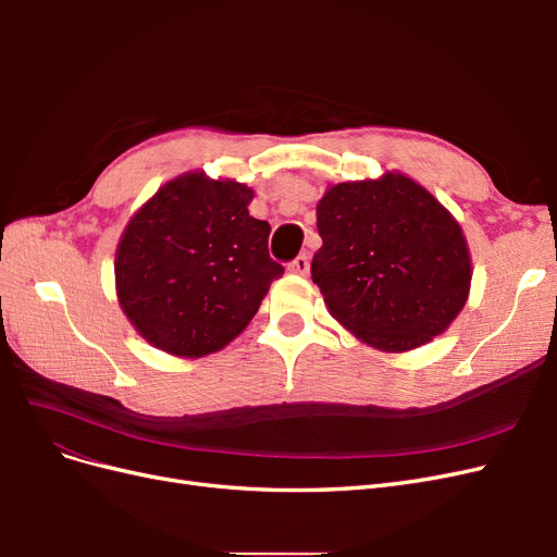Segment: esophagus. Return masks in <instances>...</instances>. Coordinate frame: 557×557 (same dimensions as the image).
I'll use <instances>...</instances> for the list:
<instances>
[{
    "label": "esophagus",
    "instance_id": "esophagus-1",
    "mask_svg": "<svg viewBox=\"0 0 557 557\" xmlns=\"http://www.w3.org/2000/svg\"><path fill=\"white\" fill-rule=\"evenodd\" d=\"M288 272L299 274V276H307V274H309V256H307V252H301V256H297V258L288 264Z\"/></svg>",
    "mask_w": 557,
    "mask_h": 557
}]
</instances>
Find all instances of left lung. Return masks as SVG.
Masks as SVG:
<instances>
[{
	"label": "left lung",
	"instance_id": "1",
	"mask_svg": "<svg viewBox=\"0 0 557 557\" xmlns=\"http://www.w3.org/2000/svg\"><path fill=\"white\" fill-rule=\"evenodd\" d=\"M311 278L339 323L379 350H411L465 307L471 260L458 221L404 174L336 183L315 207Z\"/></svg>",
	"mask_w": 557,
	"mask_h": 557
}]
</instances>
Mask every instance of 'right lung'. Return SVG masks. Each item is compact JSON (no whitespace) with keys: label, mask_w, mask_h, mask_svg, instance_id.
<instances>
[{"label":"right lung","mask_w":557,"mask_h":557,"mask_svg":"<svg viewBox=\"0 0 557 557\" xmlns=\"http://www.w3.org/2000/svg\"><path fill=\"white\" fill-rule=\"evenodd\" d=\"M252 190L183 174L132 215L115 250L117 301L148 344L181 358L221 350L258 313L283 267Z\"/></svg>","instance_id":"right-lung-1"}]
</instances>
